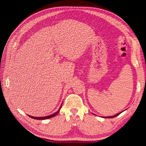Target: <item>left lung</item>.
Here are the masks:
<instances>
[{
    "instance_id": "left-lung-1",
    "label": "left lung",
    "mask_w": 146,
    "mask_h": 146,
    "mask_svg": "<svg viewBox=\"0 0 146 146\" xmlns=\"http://www.w3.org/2000/svg\"><path fill=\"white\" fill-rule=\"evenodd\" d=\"M122 112H120V113H117V114H115V115H114V116H108V117H105V118H113V117H115L116 116H118L119 114H120ZM95 115V114H94Z\"/></svg>"
}]
</instances>
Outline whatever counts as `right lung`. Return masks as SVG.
I'll return each mask as SVG.
<instances>
[{
    "label": "right lung",
    "instance_id": "add662e5",
    "mask_svg": "<svg viewBox=\"0 0 146 146\" xmlns=\"http://www.w3.org/2000/svg\"><path fill=\"white\" fill-rule=\"evenodd\" d=\"M61 105L60 106V107L59 108V110L57 111L56 113L52 114H50V115H48V116H44V117H34V116H31L30 115H29V116L32 119H38V120H44V119H50L51 117H53L55 116L57 114H58L59 113V111H60V109L61 108Z\"/></svg>",
    "mask_w": 146,
    "mask_h": 146
}]
</instances>
